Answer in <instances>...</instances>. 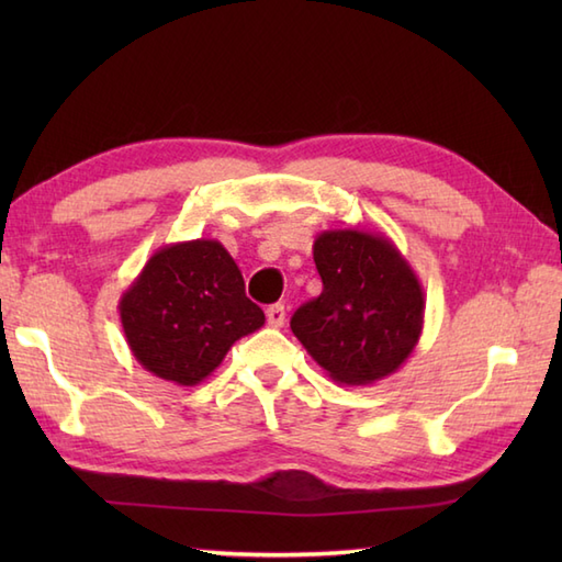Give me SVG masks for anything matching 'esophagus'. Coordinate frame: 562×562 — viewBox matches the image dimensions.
I'll return each instance as SVG.
<instances>
[{
	"label": "esophagus",
	"mask_w": 562,
	"mask_h": 562,
	"mask_svg": "<svg viewBox=\"0 0 562 562\" xmlns=\"http://www.w3.org/2000/svg\"><path fill=\"white\" fill-rule=\"evenodd\" d=\"M266 316H268V324L272 328H282L284 326V316H288V312H284V304H272V306H268Z\"/></svg>",
	"instance_id": "esophagus-1"
}]
</instances>
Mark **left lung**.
Returning <instances> with one entry per match:
<instances>
[{
  "mask_svg": "<svg viewBox=\"0 0 562 562\" xmlns=\"http://www.w3.org/2000/svg\"><path fill=\"white\" fill-rule=\"evenodd\" d=\"M314 262L324 282L290 326L306 352L345 386L396 372L423 333L425 294L415 270L384 234L321 232Z\"/></svg>",
  "mask_w": 562,
  "mask_h": 562,
  "instance_id": "left-lung-1",
  "label": "left lung"
}]
</instances>
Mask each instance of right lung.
Returning a JSON list of instances; mask_svg holds the SVG:
<instances>
[{
	"instance_id": "add662e5",
	"label": "right lung",
	"mask_w": 562,
	"mask_h": 562,
	"mask_svg": "<svg viewBox=\"0 0 562 562\" xmlns=\"http://www.w3.org/2000/svg\"><path fill=\"white\" fill-rule=\"evenodd\" d=\"M117 308L135 360L178 386L200 384L238 338L266 324L241 270L214 238L159 248Z\"/></svg>"
}]
</instances>
